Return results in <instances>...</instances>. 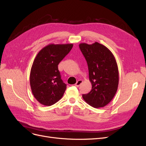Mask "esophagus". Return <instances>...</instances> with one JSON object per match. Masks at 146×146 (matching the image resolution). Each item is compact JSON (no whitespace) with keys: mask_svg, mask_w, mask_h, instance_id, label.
I'll list each match as a JSON object with an SVG mask.
<instances>
[{"mask_svg":"<svg viewBox=\"0 0 146 146\" xmlns=\"http://www.w3.org/2000/svg\"><path fill=\"white\" fill-rule=\"evenodd\" d=\"M82 83V80H78L77 82V83H76V84H75V86L78 87V86H80Z\"/></svg>","mask_w":146,"mask_h":146,"instance_id":"1","label":"esophagus"}]
</instances>
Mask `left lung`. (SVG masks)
<instances>
[{"label":"left lung","mask_w":146,"mask_h":146,"mask_svg":"<svg viewBox=\"0 0 146 146\" xmlns=\"http://www.w3.org/2000/svg\"><path fill=\"white\" fill-rule=\"evenodd\" d=\"M79 47L87 61L92 89L83 94L86 102L94 108L104 107L115 96L119 84L117 64L113 53L101 44L83 42Z\"/></svg>","instance_id":"left-lung-1"}]
</instances>
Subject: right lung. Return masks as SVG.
Instances as JSON below:
<instances>
[{
  "instance_id": "add662e5",
  "label": "right lung",
  "mask_w": 146,
  "mask_h": 146,
  "mask_svg": "<svg viewBox=\"0 0 146 146\" xmlns=\"http://www.w3.org/2000/svg\"><path fill=\"white\" fill-rule=\"evenodd\" d=\"M72 47L73 44H50L35 57L30 84L33 96L41 104L51 106L63 97L66 85L61 80L58 65Z\"/></svg>"
}]
</instances>
